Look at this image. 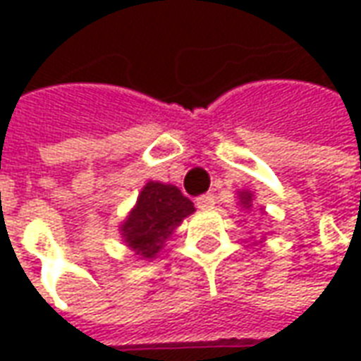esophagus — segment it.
I'll list each match as a JSON object with an SVG mask.
<instances>
[{"instance_id": "34e87169", "label": "esophagus", "mask_w": 361, "mask_h": 361, "mask_svg": "<svg viewBox=\"0 0 361 361\" xmlns=\"http://www.w3.org/2000/svg\"><path fill=\"white\" fill-rule=\"evenodd\" d=\"M195 204H197V209H201V211H204V209H212V207H214V197L212 195L197 197Z\"/></svg>"}]
</instances>
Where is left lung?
I'll return each mask as SVG.
<instances>
[{
    "label": "left lung",
    "instance_id": "left-lung-1",
    "mask_svg": "<svg viewBox=\"0 0 361 361\" xmlns=\"http://www.w3.org/2000/svg\"><path fill=\"white\" fill-rule=\"evenodd\" d=\"M240 203L245 207V209H250L251 207V201H253V195H251L250 191H240Z\"/></svg>",
    "mask_w": 361,
    "mask_h": 361
}]
</instances>
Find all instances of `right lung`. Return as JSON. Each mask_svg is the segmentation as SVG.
<instances>
[{
	"label": "right lung",
	"mask_w": 361,
	"mask_h": 361,
	"mask_svg": "<svg viewBox=\"0 0 361 361\" xmlns=\"http://www.w3.org/2000/svg\"><path fill=\"white\" fill-rule=\"evenodd\" d=\"M191 212H195V207L176 185L149 181L119 228L121 238L139 259H154Z\"/></svg>",
	"instance_id": "obj_1"
}]
</instances>
